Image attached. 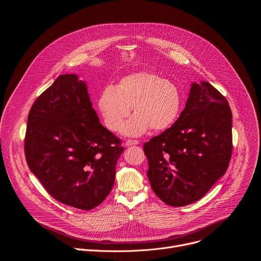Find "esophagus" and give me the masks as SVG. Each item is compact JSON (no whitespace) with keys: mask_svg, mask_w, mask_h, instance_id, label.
<instances>
[{"mask_svg":"<svg viewBox=\"0 0 261 261\" xmlns=\"http://www.w3.org/2000/svg\"><path fill=\"white\" fill-rule=\"evenodd\" d=\"M138 143H139V141H138V140H131V139H128V140L125 142L126 146H130V145H136V144H138Z\"/></svg>","mask_w":261,"mask_h":261,"instance_id":"1","label":"esophagus"}]
</instances>
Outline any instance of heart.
<instances>
[{"label":"heart","instance_id":"b5f03b06","mask_svg":"<svg viewBox=\"0 0 261 261\" xmlns=\"http://www.w3.org/2000/svg\"><path fill=\"white\" fill-rule=\"evenodd\" d=\"M180 107L178 88L152 72L130 74L114 88L104 89L98 99L101 117L110 131H118L133 108L134 117L122 128V133L131 137L140 136L150 128L156 132L170 128Z\"/></svg>","mask_w":261,"mask_h":261}]
</instances>
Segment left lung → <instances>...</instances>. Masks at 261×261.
I'll use <instances>...</instances> for the list:
<instances>
[{"label": "left lung", "mask_w": 261, "mask_h": 261, "mask_svg": "<svg viewBox=\"0 0 261 261\" xmlns=\"http://www.w3.org/2000/svg\"><path fill=\"white\" fill-rule=\"evenodd\" d=\"M231 129L225 97L206 82L193 83L176 122L143 144L155 194L171 206L203 197L228 168Z\"/></svg>", "instance_id": "obj_1"}]
</instances>
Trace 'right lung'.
I'll use <instances>...</instances> for the list:
<instances>
[{"label": "right lung", "mask_w": 261, "mask_h": 261, "mask_svg": "<svg viewBox=\"0 0 261 261\" xmlns=\"http://www.w3.org/2000/svg\"><path fill=\"white\" fill-rule=\"evenodd\" d=\"M124 147L100 124L87 84L60 75L32 105L24 139L30 170L58 201L90 211L110 193Z\"/></svg>", "instance_id": "add662e5"}]
</instances>
